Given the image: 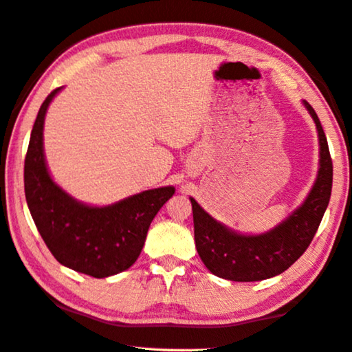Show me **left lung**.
Instances as JSON below:
<instances>
[{
	"instance_id": "obj_1",
	"label": "left lung",
	"mask_w": 352,
	"mask_h": 352,
	"mask_svg": "<svg viewBox=\"0 0 352 352\" xmlns=\"http://www.w3.org/2000/svg\"><path fill=\"white\" fill-rule=\"evenodd\" d=\"M318 132L320 163L315 183L301 206L261 234H242L211 217L192 197L194 239L200 259L212 275L228 281H262L281 275L311 245L329 205L332 160L317 113L302 100Z\"/></svg>"
}]
</instances>
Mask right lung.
Listing matches in <instances>:
<instances>
[{
	"instance_id": "right-lung-1",
	"label": "right lung",
	"mask_w": 352,
	"mask_h": 352,
	"mask_svg": "<svg viewBox=\"0 0 352 352\" xmlns=\"http://www.w3.org/2000/svg\"><path fill=\"white\" fill-rule=\"evenodd\" d=\"M60 90L45 99L34 122L25 160L26 201L40 236L62 265L107 278L135 264L148 226L175 188L147 189L107 206L82 204L65 192L52 180L43 151L45 116Z\"/></svg>"
}]
</instances>
